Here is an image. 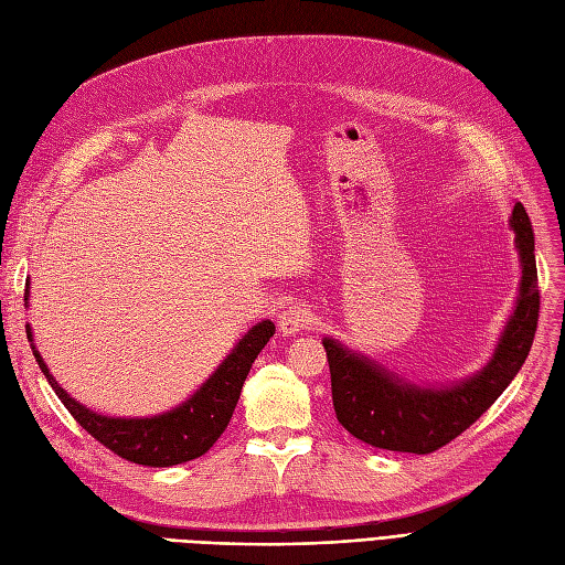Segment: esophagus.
<instances>
[{
	"label": "esophagus",
	"instance_id": "34e87169",
	"mask_svg": "<svg viewBox=\"0 0 565 565\" xmlns=\"http://www.w3.org/2000/svg\"><path fill=\"white\" fill-rule=\"evenodd\" d=\"M313 320H316L313 308L306 306V303H297V306H289L287 310H282V313L278 316V329L285 337H295Z\"/></svg>",
	"mask_w": 565,
	"mask_h": 565
}]
</instances>
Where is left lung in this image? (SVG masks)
<instances>
[{
  "instance_id": "1",
  "label": "left lung",
  "mask_w": 565,
  "mask_h": 565,
  "mask_svg": "<svg viewBox=\"0 0 565 565\" xmlns=\"http://www.w3.org/2000/svg\"><path fill=\"white\" fill-rule=\"evenodd\" d=\"M510 226L521 264L519 295L493 355L475 374L446 383L412 381L334 337L322 339L334 412L355 439L385 451L433 454L468 430L519 374L535 337L540 289L533 226L521 203H514Z\"/></svg>"
}]
</instances>
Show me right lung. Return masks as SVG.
Wrapping results in <instances>:
<instances>
[{"label": "right lung", "mask_w": 565, "mask_h": 565, "mask_svg": "<svg viewBox=\"0 0 565 565\" xmlns=\"http://www.w3.org/2000/svg\"><path fill=\"white\" fill-rule=\"evenodd\" d=\"M25 306H30V280L25 289ZM25 329L39 369L74 420L116 456L147 465V468H170V465L201 458L210 451V446L226 430L252 362L257 360L268 339L276 334V324L270 320H262L247 329L245 337L231 348V353L220 362L215 372L196 387V393L189 395L182 404L168 408V412L153 416H103L67 395L36 350L32 327L28 324Z\"/></svg>", "instance_id": "obj_1"}]
</instances>
